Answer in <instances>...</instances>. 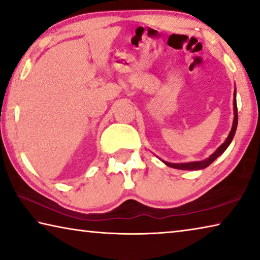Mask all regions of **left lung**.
<instances>
[{
  "label": "left lung",
  "instance_id": "1",
  "mask_svg": "<svg viewBox=\"0 0 260 260\" xmlns=\"http://www.w3.org/2000/svg\"><path fill=\"white\" fill-rule=\"evenodd\" d=\"M237 128V105H236V94L234 93V120H233V126H232V129L230 132V134H228L227 139L225 142H223L221 146H220L217 150H215L212 155H211L209 158H206L204 160H201V161H190V162H179V164H173V162H169V161H164L162 162L166 164L167 166L170 167H173V169H178V170H188V171H195V170H202V169H205V167H208L210 164H212V162L217 159V158L223 153V151L226 150L230 146L231 142L233 141V138H234L235 135V132Z\"/></svg>",
  "mask_w": 260,
  "mask_h": 260
}]
</instances>
